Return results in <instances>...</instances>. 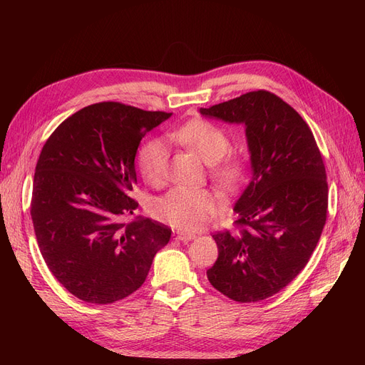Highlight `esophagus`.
Segmentation results:
<instances>
[{"mask_svg": "<svg viewBox=\"0 0 365 365\" xmlns=\"http://www.w3.org/2000/svg\"><path fill=\"white\" fill-rule=\"evenodd\" d=\"M196 236L195 235H192V233H184V231H176L175 233V239H178V240H192V239H195Z\"/></svg>", "mask_w": 365, "mask_h": 365, "instance_id": "34e87169", "label": "esophagus"}]
</instances>
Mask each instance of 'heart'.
Returning <instances> with one entry per match:
<instances>
[{
	"label": "heart",
	"instance_id": "b5f03b06",
	"mask_svg": "<svg viewBox=\"0 0 365 365\" xmlns=\"http://www.w3.org/2000/svg\"><path fill=\"white\" fill-rule=\"evenodd\" d=\"M196 152L207 164L208 175L222 189H233L245 175V164L228 155L230 138L224 129L207 120H190L169 134ZM169 150L161 138H150L138 150V169L148 184L161 185L168 175ZM220 208L219 197L208 189L175 187L152 204V215L182 231L204 228Z\"/></svg>",
	"mask_w": 365,
	"mask_h": 365
}]
</instances>
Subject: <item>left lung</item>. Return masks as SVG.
Masks as SVG:
<instances>
[{"mask_svg": "<svg viewBox=\"0 0 365 365\" xmlns=\"http://www.w3.org/2000/svg\"><path fill=\"white\" fill-rule=\"evenodd\" d=\"M201 114L244 123L252 180L235 205L236 231L213 235V288L239 303L264 300L306 267L327 217V176L311 128L279 96L257 90L201 108Z\"/></svg>", "mask_w": 365, "mask_h": 365, "instance_id": "1", "label": "left lung"}]
</instances>
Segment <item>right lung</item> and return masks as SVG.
Segmentation results:
<instances>
[{
	"label": "right lung",
	"mask_w": 365,
	"mask_h": 365,
	"mask_svg": "<svg viewBox=\"0 0 365 365\" xmlns=\"http://www.w3.org/2000/svg\"><path fill=\"white\" fill-rule=\"evenodd\" d=\"M172 114L118 102L85 106L54 129L33 178L30 215L48 269L70 294L109 304L145 283L172 230L135 212V153Z\"/></svg>",
	"instance_id": "1"
}]
</instances>
